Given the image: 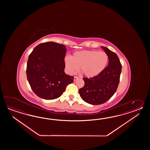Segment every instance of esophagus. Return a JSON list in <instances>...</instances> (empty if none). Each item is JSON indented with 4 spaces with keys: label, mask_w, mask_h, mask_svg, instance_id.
<instances>
[{
    "label": "esophagus",
    "mask_w": 150,
    "mask_h": 150,
    "mask_svg": "<svg viewBox=\"0 0 150 150\" xmlns=\"http://www.w3.org/2000/svg\"><path fill=\"white\" fill-rule=\"evenodd\" d=\"M79 79V77L78 76H74V81H76L77 79Z\"/></svg>",
    "instance_id": "obj_1"
}]
</instances>
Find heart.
I'll return each instance as SVG.
<instances>
[{"label": "heart", "mask_w": 150, "mask_h": 150, "mask_svg": "<svg viewBox=\"0 0 150 150\" xmlns=\"http://www.w3.org/2000/svg\"><path fill=\"white\" fill-rule=\"evenodd\" d=\"M108 56L104 51L83 50L66 57L65 64L67 71L74 74L79 70L88 78L97 76L105 70L108 62Z\"/></svg>", "instance_id": "b5f03b06"}]
</instances>
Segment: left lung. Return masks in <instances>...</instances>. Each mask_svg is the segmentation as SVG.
Returning <instances> with one entry per match:
<instances>
[{
  "instance_id": "8db88e82",
  "label": "left lung",
  "mask_w": 150,
  "mask_h": 150,
  "mask_svg": "<svg viewBox=\"0 0 150 150\" xmlns=\"http://www.w3.org/2000/svg\"><path fill=\"white\" fill-rule=\"evenodd\" d=\"M101 48L108 56V65L97 76L83 78L85 85L79 90L81 99L94 105L105 103L115 94L121 73L122 65L117 55L106 47Z\"/></svg>"
}]
</instances>
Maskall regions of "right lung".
<instances>
[{
	"instance_id": "add662e5",
	"label": "right lung",
	"mask_w": 150,
	"mask_h": 150,
	"mask_svg": "<svg viewBox=\"0 0 150 150\" xmlns=\"http://www.w3.org/2000/svg\"><path fill=\"white\" fill-rule=\"evenodd\" d=\"M64 45L53 42L42 43L29 56L26 74L33 91L38 97L53 100L61 96L74 76L65 74Z\"/></svg>"
}]
</instances>
